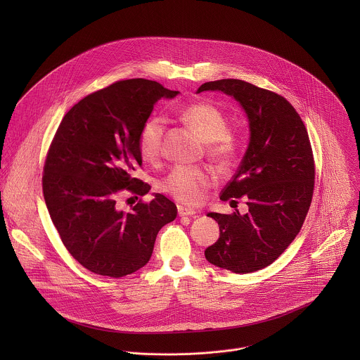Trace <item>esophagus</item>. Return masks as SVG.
<instances>
[{
	"instance_id": "34e87169",
	"label": "esophagus",
	"mask_w": 360,
	"mask_h": 360,
	"mask_svg": "<svg viewBox=\"0 0 360 360\" xmlns=\"http://www.w3.org/2000/svg\"><path fill=\"white\" fill-rule=\"evenodd\" d=\"M177 212L180 216H194L197 212L194 209H190V207H186V206H177Z\"/></svg>"
}]
</instances>
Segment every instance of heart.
Returning a JSON list of instances; mask_svg holds the SVG:
<instances>
[{"instance_id": "heart-1", "label": "heart", "mask_w": 360, "mask_h": 360, "mask_svg": "<svg viewBox=\"0 0 360 360\" xmlns=\"http://www.w3.org/2000/svg\"><path fill=\"white\" fill-rule=\"evenodd\" d=\"M180 119L207 143V154L219 163H229L237 154V140L227 133L229 120L216 105L191 103L180 112ZM163 133L162 117L153 116L144 122L139 133V150L143 159L154 162L159 158ZM213 180L214 176L205 167L177 165L162 179L159 187L183 204L197 205L204 200Z\"/></svg>"}]
</instances>
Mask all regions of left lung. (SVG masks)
Returning a JSON list of instances; mask_svg holds the SVG:
<instances>
[{
    "label": "left lung",
    "instance_id": "left-lung-1",
    "mask_svg": "<svg viewBox=\"0 0 360 360\" xmlns=\"http://www.w3.org/2000/svg\"><path fill=\"white\" fill-rule=\"evenodd\" d=\"M223 91L244 108L250 144L241 165L220 194L221 201L247 200L248 213H207L219 240L206 260L234 273L271 264L300 233L314 187V159L307 127L284 97L238 79L204 83L197 93Z\"/></svg>",
    "mask_w": 360,
    "mask_h": 360
}]
</instances>
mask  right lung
<instances>
[{
  "label": "right lung",
  "instance_id": "right-lung-1",
  "mask_svg": "<svg viewBox=\"0 0 360 360\" xmlns=\"http://www.w3.org/2000/svg\"><path fill=\"white\" fill-rule=\"evenodd\" d=\"M177 94L153 80L116 82L73 105L52 139L46 205L65 248L96 274L119 278L146 266L158 231L176 219L177 207L162 194L130 212L116 201L151 190L136 177L143 165L139 133L155 103Z\"/></svg>",
  "mask_w": 360,
  "mask_h": 360
}]
</instances>
